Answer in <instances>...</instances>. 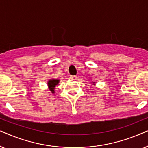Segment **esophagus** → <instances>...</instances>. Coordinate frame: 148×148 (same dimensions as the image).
<instances>
[{"mask_svg": "<svg viewBox=\"0 0 148 148\" xmlns=\"http://www.w3.org/2000/svg\"><path fill=\"white\" fill-rule=\"evenodd\" d=\"M70 78L73 80H77L78 77H77V76H70Z\"/></svg>", "mask_w": 148, "mask_h": 148, "instance_id": "1", "label": "esophagus"}]
</instances>
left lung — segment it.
Returning a JSON list of instances; mask_svg holds the SVG:
<instances>
[{"instance_id":"1","label":"left lung","mask_w":148,"mask_h":148,"mask_svg":"<svg viewBox=\"0 0 148 148\" xmlns=\"http://www.w3.org/2000/svg\"><path fill=\"white\" fill-rule=\"evenodd\" d=\"M95 82H95V81H94V82H92V85H94V86L95 85Z\"/></svg>"}]
</instances>
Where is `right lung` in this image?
<instances>
[{
	"mask_svg": "<svg viewBox=\"0 0 148 148\" xmlns=\"http://www.w3.org/2000/svg\"><path fill=\"white\" fill-rule=\"evenodd\" d=\"M60 79H56V78H51L47 81V86H48L49 89L52 93H55L56 86L60 83Z\"/></svg>",
	"mask_w": 148,
	"mask_h": 148,
	"instance_id": "add662e5",
	"label": "right lung"
}]
</instances>
